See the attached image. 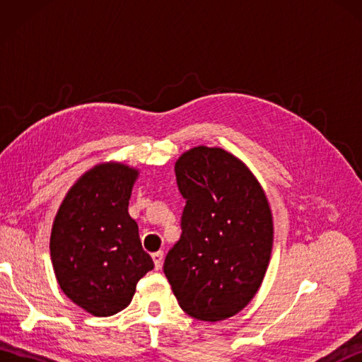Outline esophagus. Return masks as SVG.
I'll list each match as a JSON object with an SVG mask.
<instances>
[{"label": "esophagus", "instance_id": "34e87169", "mask_svg": "<svg viewBox=\"0 0 362 362\" xmlns=\"http://www.w3.org/2000/svg\"><path fill=\"white\" fill-rule=\"evenodd\" d=\"M152 259H153V266H156V269L158 271L161 264H163V252L152 253Z\"/></svg>", "mask_w": 362, "mask_h": 362}]
</instances>
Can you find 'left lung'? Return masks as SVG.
<instances>
[{"label": "left lung", "mask_w": 362, "mask_h": 362, "mask_svg": "<svg viewBox=\"0 0 362 362\" xmlns=\"http://www.w3.org/2000/svg\"><path fill=\"white\" fill-rule=\"evenodd\" d=\"M174 169L187 205L163 271L183 311L224 320L263 283L274 243L271 206L250 169L221 148L183 152Z\"/></svg>", "instance_id": "8db88e82"}]
</instances>
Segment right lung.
Segmentation results:
<instances>
[{"instance_id": "right-lung-1", "label": "right lung", "mask_w": 362, "mask_h": 362, "mask_svg": "<svg viewBox=\"0 0 362 362\" xmlns=\"http://www.w3.org/2000/svg\"><path fill=\"white\" fill-rule=\"evenodd\" d=\"M136 177L138 169L117 161L96 165L70 188L54 218L49 250L59 286L93 316L124 310L153 269L127 211Z\"/></svg>"}]
</instances>
